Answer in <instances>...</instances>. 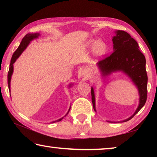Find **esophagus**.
Here are the masks:
<instances>
[{
	"label": "esophagus",
	"mask_w": 157,
	"mask_h": 157,
	"mask_svg": "<svg viewBox=\"0 0 157 157\" xmlns=\"http://www.w3.org/2000/svg\"><path fill=\"white\" fill-rule=\"evenodd\" d=\"M84 77H85V78H87V77H86V75H84Z\"/></svg>",
	"instance_id": "1"
}]
</instances>
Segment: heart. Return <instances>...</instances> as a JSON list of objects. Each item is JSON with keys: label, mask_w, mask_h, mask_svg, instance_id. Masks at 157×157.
Segmentation results:
<instances>
[{"label": "heart", "mask_w": 157, "mask_h": 157, "mask_svg": "<svg viewBox=\"0 0 157 157\" xmlns=\"http://www.w3.org/2000/svg\"><path fill=\"white\" fill-rule=\"evenodd\" d=\"M90 45H94V53L96 56L101 57L103 56L105 53H106L107 51V46L106 43L103 40H98V41L95 42L94 40H91L89 43Z\"/></svg>", "instance_id": "heart-1"}]
</instances>
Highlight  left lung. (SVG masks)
Instances as JSON below:
<instances>
[{
	"label": "left lung",
	"mask_w": 157,
	"mask_h": 157,
	"mask_svg": "<svg viewBox=\"0 0 157 157\" xmlns=\"http://www.w3.org/2000/svg\"><path fill=\"white\" fill-rule=\"evenodd\" d=\"M112 40L113 52L97 63L101 71L106 76L111 72L122 71L132 79L138 88L140 96L139 105L134 115L122 121L125 122L132 119L147 101L148 77L146 71V59L139 50L138 43L126 31H117V35ZM91 100L94 109L96 111L93 88H91Z\"/></svg>",
	"instance_id": "left-lung-1"
}]
</instances>
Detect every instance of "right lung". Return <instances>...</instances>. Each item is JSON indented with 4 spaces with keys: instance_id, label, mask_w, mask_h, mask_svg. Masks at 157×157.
Instances as JSON below:
<instances>
[{
    "instance_id": "obj_1",
    "label": "right lung",
    "mask_w": 157,
    "mask_h": 157,
    "mask_svg": "<svg viewBox=\"0 0 157 157\" xmlns=\"http://www.w3.org/2000/svg\"><path fill=\"white\" fill-rule=\"evenodd\" d=\"M38 36H39V33H28V34H26V35L23 37V38L22 39V41L21 42L20 46H18V48H17V50L15 51L13 54L11 60H10L9 71H8V89H9V91H10V78H11L13 71V63H15V61H16V59H18L19 56H20V55L22 53L23 51L25 50V48L28 46V45L29 44L30 41H31L32 40L34 39V38H37ZM68 113H67V114H68ZM61 119H63V118L59 119L57 121H61ZM53 122H55V121H53Z\"/></svg>"
}]
</instances>
